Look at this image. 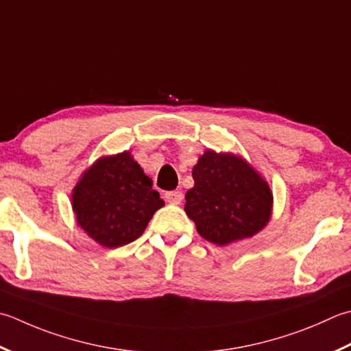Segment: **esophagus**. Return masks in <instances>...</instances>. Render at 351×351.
Segmentation results:
<instances>
[{"instance_id":"obj_1","label":"esophagus","mask_w":351,"mask_h":351,"mask_svg":"<svg viewBox=\"0 0 351 351\" xmlns=\"http://www.w3.org/2000/svg\"><path fill=\"white\" fill-rule=\"evenodd\" d=\"M164 197H166V201L169 204H181L184 195H182V191L173 190V191H166V193H164Z\"/></svg>"}]
</instances>
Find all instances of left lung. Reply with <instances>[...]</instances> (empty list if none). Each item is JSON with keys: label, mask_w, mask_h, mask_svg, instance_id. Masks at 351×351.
<instances>
[{"label": "left lung", "mask_w": 351, "mask_h": 351, "mask_svg": "<svg viewBox=\"0 0 351 351\" xmlns=\"http://www.w3.org/2000/svg\"><path fill=\"white\" fill-rule=\"evenodd\" d=\"M185 213L205 240L228 245L263 230L272 215L269 185L243 158L207 150L191 171Z\"/></svg>", "instance_id": "1"}]
</instances>
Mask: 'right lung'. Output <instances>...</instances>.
Listing matches in <instances>:
<instances>
[{"mask_svg": "<svg viewBox=\"0 0 351 351\" xmlns=\"http://www.w3.org/2000/svg\"><path fill=\"white\" fill-rule=\"evenodd\" d=\"M77 225L105 248L138 239L164 201L129 152L101 156L73 190Z\"/></svg>", "mask_w": 351, "mask_h": 351, "instance_id": "obj_1", "label": "right lung"}]
</instances>
